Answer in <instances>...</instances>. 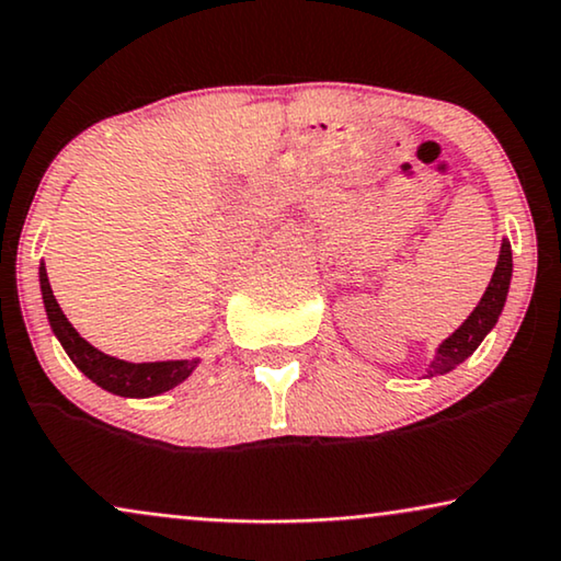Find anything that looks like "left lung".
Listing matches in <instances>:
<instances>
[{
	"label": "left lung",
	"instance_id": "left-lung-1",
	"mask_svg": "<svg viewBox=\"0 0 561 561\" xmlns=\"http://www.w3.org/2000/svg\"><path fill=\"white\" fill-rule=\"evenodd\" d=\"M511 275H513V252H511V242L503 240L493 278H490L480 304L474 306L470 317L462 321V327L455 329V332H451L447 340L436 347L434 359L428 363L424 378H434V375L455 370V367L462 365L465 359L480 347V342L493 332V327L497 324V317L503 313L505 298H508Z\"/></svg>",
	"mask_w": 561,
	"mask_h": 561
}]
</instances>
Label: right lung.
I'll list each match as a JSON object with an SVG mask.
<instances>
[{
    "mask_svg": "<svg viewBox=\"0 0 561 561\" xmlns=\"http://www.w3.org/2000/svg\"><path fill=\"white\" fill-rule=\"evenodd\" d=\"M41 275V294L48 324L60 342V347L66 350V355L71 357V363L87 375L91 382H96L99 388L110 390L114 396L122 398H152L160 393H168L175 386H181L183 380H188L202 359H160V363H127V359L112 357L106 352L96 350L94 344H89L83 336L76 332L71 321L66 319L64 309H60L56 296H53L48 271L45 263L37 267Z\"/></svg>",
    "mask_w": 561,
    "mask_h": 561,
    "instance_id": "1",
    "label": "right lung"
}]
</instances>
